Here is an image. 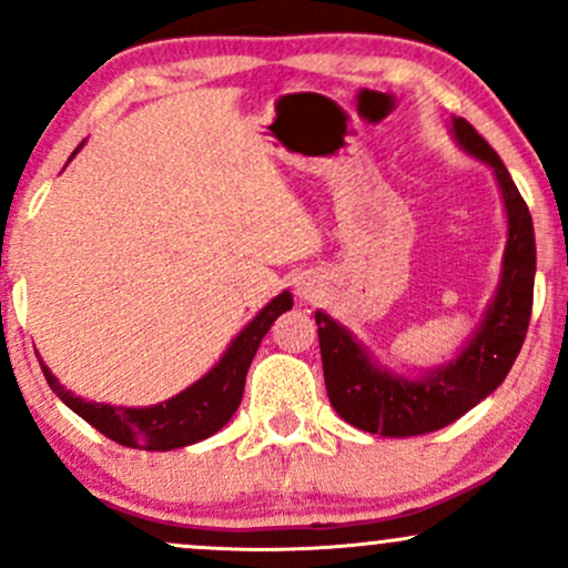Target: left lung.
Returning a JSON list of instances; mask_svg holds the SVG:
<instances>
[{"label": "left lung", "instance_id": "obj_1", "mask_svg": "<svg viewBox=\"0 0 568 568\" xmlns=\"http://www.w3.org/2000/svg\"><path fill=\"white\" fill-rule=\"evenodd\" d=\"M454 133L467 152L494 168L510 224L499 293L467 349L427 379H397L376 368L342 325L323 312L315 315L331 406L352 427L387 438L435 433L478 406L510 374L529 331L537 272L531 213L484 135L462 116L454 120Z\"/></svg>", "mask_w": 568, "mask_h": 568}]
</instances>
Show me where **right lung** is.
<instances>
[{
	"mask_svg": "<svg viewBox=\"0 0 568 568\" xmlns=\"http://www.w3.org/2000/svg\"><path fill=\"white\" fill-rule=\"evenodd\" d=\"M291 293H280L270 304L247 323V328L232 342L226 355L221 357L219 366L205 374L197 384L184 389L181 395L171 397L168 403L152 408H114L103 403H88L82 397H74L42 363V374L48 379L50 389L61 397L67 406L80 414L88 425H93L98 433L106 435L109 440L130 448H146V452H171V448L189 446L211 438L219 433L243 400L245 376L251 368L253 355L272 323L291 310Z\"/></svg>",
	"mask_w": 568,
	"mask_h": 568,
	"instance_id": "1",
	"label": "right lung"
}]
</instances>
